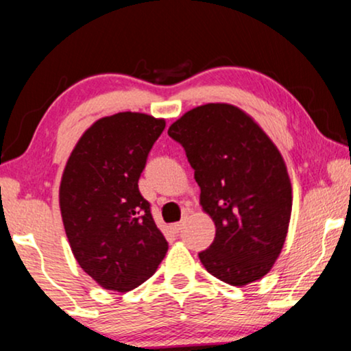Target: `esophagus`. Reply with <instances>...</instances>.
Instances as JSON below:
<instances>
[{
	"label": "esophagus",
	"instance_id": "obj_1",
	"mask_svg": "<svg viewBox=\"0 0 351 351\" xmlns=\"http://www.w3.org/2000/svg\"><path fill=\"white\" fill-rule=\"evenodd\" d=\"M182 228H184V221H179V223L172 224V231H174L176 234H179V232L182 231Z\"/></svg>",
	"mask_w": 351,
	"mask_h": 351
}]
</instances>
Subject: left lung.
Returning <instances> with one entry per match:
<instances>
[{
  "label": "left lung",
  "mask_w": 351,
  "mask_h": 351,
  "mask_svg": "<svg viewBox=\"0 0 351 351\" xmlns=\"http://www.w3.org/2000/svg\"><path fill=\"white\" fill-rule=\"evenodd\" d=\"M167 135L185 149L202 208L216 226L213 244L198 254L203 267L232 287L261 280L283 249L291 216V182L280 151L229 104L189 110Z\"/></svg>",
  "instance_id": "obj_1"
}]
</instances>
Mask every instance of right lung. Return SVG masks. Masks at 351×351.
<instances>
[{
    "label": "right lung",
    "instance_id": "add662e5",
    "mask_svg": "<svg viewBox=\"0 0 351 351\" xmlns=\"http://www.w3.org/2000/svg\"><path fill=\"white\" fill-rule=\"evenodd\" d=\"M162 119L136 112L104 117L84 132L60 184V210L73 255L102 288L130 291L167 252L138 180Z\"/></svg>",
    "mask_w": 351,
    "mask_h": 351
}]
</instances>
